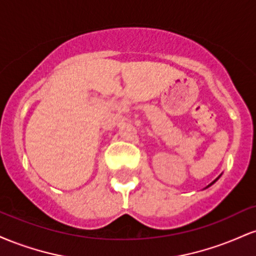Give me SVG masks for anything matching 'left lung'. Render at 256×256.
<instances>
[{
	"mask_svg": "<svg viewBox=\"0 0 256 256\" xmlns=\"http://www.w3.org/2000/svg\"><path fill=\"white\" fill-rule=\"evenodd\" d=\"M219 177H220V176H219ZM219 177H218V178H216V180H213V182H212V183H210V185H208V186H206V189H207V188H210V185H212V184H214V183H216V180H218V179H219Z\"/></svg>",
	"mask_w": 256,
	"mask_h": 256,
	"instance_id": "obj_1",
	"label": "left lung"
}]
</instances>
